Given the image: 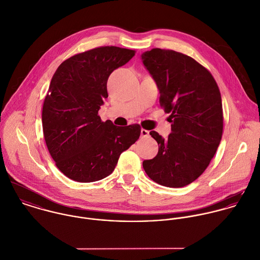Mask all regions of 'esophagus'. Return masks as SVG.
<instances>
[{"instance_id":"1","label":"esophagus","mask_w":260,"mask_h":260,"mask_svg":"<svg viewBox=\"0 0 260 260\" xmlns=\"http://www.w3.org/2000/svg\"><path fill=\"white\" fill-rule=\"evenodd\" d=\"M141 137H142V138H148V137H150V132L143 128V129L141 131Z\"/></svg>"}]
</instances>
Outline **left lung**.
Masks as SVG:
<instances>
[{
    "label": "left lung",
    "mask_w": 260,
    "mask_h": 260,
    "mask_svg": "<svg viewBox=\"0 0 260 260\" xmlns=\"http://www.w3.org/2000/svg\"><path fill=\"white\" fill-rule=\"evenodd\" d=\"M142 60L159 90V104L172 122L168 139L155 131L158 145L154 158L143 161L147 175L170 188L187 186L207 169L223 133L219 87L207 69L192 57L154 48Z\"/></svg>",
    "instance_id": "8db88e82"
}]
</instances>
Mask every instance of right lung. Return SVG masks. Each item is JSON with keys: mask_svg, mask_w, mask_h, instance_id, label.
<instances>
[{"mask_svg": "<svg viewBox=\"0 0 260 260\" xmlns=\"http://www.w3.org/2000/svg\"><path fill=\"white\" fill-rule=\"evenodd\" d=\"M135 54L98 47L66 59L55 71L42 109L43 134L57 168L69 179L90 183L109 176L140 138V124L116 126L99 115L109 75Z\"/></svg>", "mask_w": 260, "mask_h": 260, "instance_id": "1", "label": "right lung"}]
</instances>
